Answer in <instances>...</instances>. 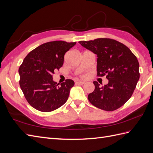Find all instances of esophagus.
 Instances as JSON below:
<instances>
[{"mask_svg": "<svg viewBox=\"0 0 153 153\" xmlns=\"http://www.w3.org/2000/svg\"><path fill=\"white\" fill-rule=\"evenodd\" d=\"M76 84L79 85H83L85 84V82L81 81H76Z\"/></svg>", "mask_w": 153, "mask_h": 153, "instance_id": "esophagus-1", "label": "esophagus"}]
</instances>
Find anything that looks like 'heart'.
<instances>
[{"mask_svg": "<svg viewBox=\"0 0 153 153\" xmlns=\"http://www.w3.org/2000/svg\"><path fill=\"white\" fill-rule=\"evenodd\" d=\"M86 77H87V76H86V75H81V78H85Z\"/></svg>", "mask_w": 153, "mask_h": 153, "instance_id": "b5f03b06", "label": "heart"}]
</instances>
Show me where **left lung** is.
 Returning a JSON list of instances; mask_svg holds the SVG:
<instances>
[{
	"label": "left lung",
	"instance_id": "8db88e82",
	"mask_svg": "<svg viewBox=\"0 0 153 153\" xmlns=\"http://www.w3.org/2000/svg\"><path fill=\"white\" fill-rule=\"evenodd\" d=\"M79 44L97 55V76H106L107 85L95 89L88 96L96 107L106 111L119 108L131 98L140 78L139 62L127 46L114 39L98 38L81 41Z\"/></svg>",
	"mask_w": 153,
	"mask_h": 153
}]
</instances>
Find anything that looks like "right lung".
Segmentation results:
<instances>
[{
	"mask_svg": "<svg viewBox=\"0 0 153 153\" xmlns=\"http://www.w3.org/2000/svg\"><path fill=\"white\" fill-rule=\"evenodd\" d=\"M76 44L63 41L45 42L23 60L19 68V85L26 101L37 111H53L67 101L74 81L67 79L59 85L52 77L63 65L65 53Z\"/></svg>",
	"mask_w": 153,
	"mask_h": 153,
	"instance_id": "1",
	"label": "right lung"
}]
</instances>
